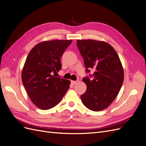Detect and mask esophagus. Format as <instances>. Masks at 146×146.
<instances>
[{"label":"esophagus","instance_id":"obj_1","mask_svg":"<svg viewBox=\"0 0 146 146\" xmlns=\"http://www.w3.org/2000/svg\"><path fill=\"white\" fill-rule=\"evenodd\" d=\"M78 82V80H77V81H74V80H72V81H71V83H72V85H75V84H76Z\"/></svg>","mask_w":146,"mask_h":146}]
</instances>
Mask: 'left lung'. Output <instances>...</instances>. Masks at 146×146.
<instances>
[{
	"instance_id": "1",
	"label": "left lung",
	"mask_w": 146,
	"mask_h": 146,
	"mask_svg": "<svg viewBox=\"0 0 146 146\" xmlns=\"http://www.w3.org/2000/svg\"><path fill=\"white\" fill-rule=\"evenodd\" d=\"M77 45L86 71L90 72L88 69L95 70L92 75L93 78L82 79L87 88L81 100L88 109L102 111L111 105L122 85L124 74L121 61L114 48L105 41L78 39Z\"/></svg>"
}]
</instances>
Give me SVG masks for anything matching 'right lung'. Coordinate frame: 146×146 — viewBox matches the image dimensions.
Listing matches in <instances>:
<instances>
[{
	"instance_id": "add662e5",
	"label": "right lung",
	"mask_w": 146,
	"mask_h": 146,
	"mask_svg": "<svg viewBox=\"0 0 146 146\" xmlns=\"http://www.w3.org/2000/svg\"><path fill=\"white\" fill-rule=\"evenodd\" d=\"M72 40L45 41L30 50L22 70V81L33 104L41 110L54 107L63 99L70 82L56 77L61 57Z\"/></svg>"
}]
</instances>
